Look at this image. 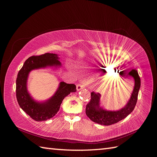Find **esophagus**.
<instances>
[{"label": "esophagus", "mask_w": 157, "mask_h": 157, "mask_svg": "<svg viewBox=\"0 0 157 157\" xmlns=\"http://www.w3.org/2000/svg\"><path fill=\"white\" fill-rule=\"evenodd\" d=\"M85 87V86L84 84H78L77 85V90H80L81 89H82V88H84Z\"/></svg>", "instance_id": "34e87169"}]
</instances>
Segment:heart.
Segmentation results:
<instances>
[{
    "label": "heart",
    "instance_id": "b5f03b06",
    "mask_svg": "<svg viewBox=\"0 0 157 157\" xmlns=\"http://www.w3.org/2000/svg\"><path fill=\"white\" fill-rule=\"evenodd\" d=\"M103 67H104V66H103ZM104 68H106V67H104Z\"/></svg>",
    "mask_w": 157,
    "mask_h": 157
}]
</instances>
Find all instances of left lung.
<instances>
[{
  "label": "left lung",
  "instance_id": "8db88e82",
  "mask_svg": "<svg viewBox=\"0 0 157 157\" xmlns=\"http://www.w3.org/2000/svg\"><path fill=\"white\" fill-rule=\"evenodd\" d=\"M123 75L132 76L135 80V86L131 98L127 105L117 111H107L99 107V101L100 94L95 92H91V99L86 105V114L87 117L93 122L101 125H111L124 119L130 114L136 105L139 90L141 86L140 77L136 69H133L129 73L124 71Z\"/></svg>",
  "mask_w": 157,
  "mask_h": 157
}]
</instances>
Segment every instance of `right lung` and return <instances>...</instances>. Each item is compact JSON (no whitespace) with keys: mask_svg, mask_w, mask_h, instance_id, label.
Returning <instances> with one entry per match:
<instances>
[{"mask_svg":"<svg viewBox=\"0 0 157 157\" xmlns=\"http://www.w3.org/2000/svg\"><path fill=\"white\" fill-rule=\"evenodd\" d=\"M58 57L55 54L45 53L29 57L19 71L16 78V98L19 105L33 120L44 121L52 118L59 110L63 99L70 93L77 91L74 84L61 82L54 96L47 101L35 102L28 94L26 84L29 73L33 69L46 67V66L60 65Z\"/></svg>","mask_w":157,"mask_h":157,"instance_id":"1","label":"right lung"}]
</instances>
